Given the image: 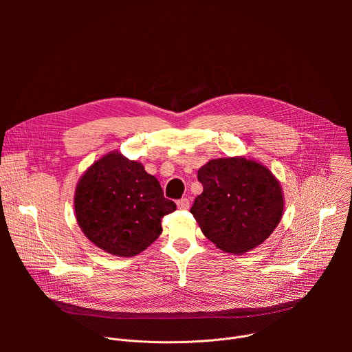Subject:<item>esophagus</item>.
Wrapping results in <instances>:
<instances>
[{
    "instance_id": "esophagus-1",
    "label": "esophagus",
    "mask_w": 352,
    "mask_h": 352,
    "mask_svg": "<svg viewBox=\"0 0 352 352\" xmlns=\"http://www.w3.org/2000/svg\"><path fill=\"white\" fill-rule=\"evenodd\" d=\"M177 206L179 210H186V209H189V200L186 197H182L177 202Z\"/></svg>"
}]
</instances>
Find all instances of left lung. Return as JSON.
<instances>
[{"instance_id":"left-lung-1","label":"left lung","mask_w":352,"mask_h":352,"mask_svg":"<svg viewBox=\"0 0 352 352\" xmlns=\"http://www.w3.org/2000/svg\"><path fill=\"white\" fill-rule=\"evenodd\" d=\"M204 192L190 213L208 239L224 252L242 255L278 226L284 200L278 181L245 157L210 160L197 171Z\"/></svg>"}]
</instances>
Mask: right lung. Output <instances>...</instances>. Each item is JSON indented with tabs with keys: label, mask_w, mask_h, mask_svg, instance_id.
Instances as JSON below:
<instances>
[{
	"label": "right lung",
	"mask_w": 352,
	"mask_h": 352,
	"mask_svg": "<svg viewBox=\"0 0 352 352\" xmlns=\"http://www.w3.org/2000/svg\"><path fill=\"white\" fill-rule=\"evenodd\" d=\"M177 205L138 162L120 153L97 160L79 179L75 213L83 234L116 256H135L162 234Z\"/></svg>",
	"instance_id": "right-lung-1"
}]
</instances>
